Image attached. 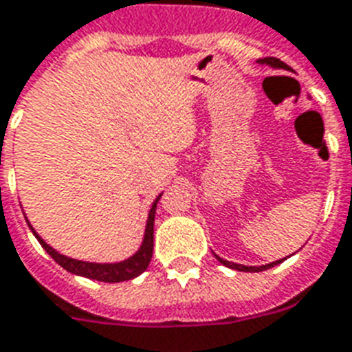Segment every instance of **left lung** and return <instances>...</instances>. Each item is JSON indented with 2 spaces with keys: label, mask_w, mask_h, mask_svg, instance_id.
<instances>
[{
  "label": "left lung",
  "mask_w": 352,
  "mask_h": 352,
  "mask_svg": "<svg viewBox=\"0 0 352 352\" xmlns=\"http://www.w3.org/2000/svg\"><path fill=\"white\" fill-rule=\"evenodd\" d=\"M256 63H258V65H267V67L276 68V70H291L284 61H280V59H276V57H264V59H258ZM215 256L221 264L226 265V267H231V270H236V271H248V273H258V271L270 270V267H273V265L280 264V262H284L285 260V258L276 260V262H271V264H265V265H242V264H235V262H228V260L221 258L219 255Z\"/></svg>",
  "instance_id": "8db88e82"
}]
</instances>
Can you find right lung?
<instances>
[{
  "mask_svg": "<svg viewBox=\"0 0 352 352\" xmlns=\"http://www.w3.org/2000/svg\"><path fill=\"white\" fill-rule=\"evenodd\" d=\"M162 195V193H161ZM161 195L157 197L153 204L150 208V213H148L146 221V230H144V239H142L141 248L126 260H121V262H113V264H97V262H85V260H76L70 258L67 255H61L59 251H56L54 248L43 241L41 236L37 235V231L34 230L28 219L25 217V221L28 222V228L32 230L34 236H36L39 244L43 245V250L47 251L48 255L56 260L57 264L61 265L63 270H67L68 273L72 275L85 276V278L99 280V282H108V284H116V282H124V280H131L139 276L142 271H146L148 264H150L151 255H153V222H155V210L157 202L161 199Z\"/></svg>",
  "mask_w": 352,
  "mask_h": 352,
  "instance_id": "obj_1",
  "label": "right lung"
}]
</instances>
